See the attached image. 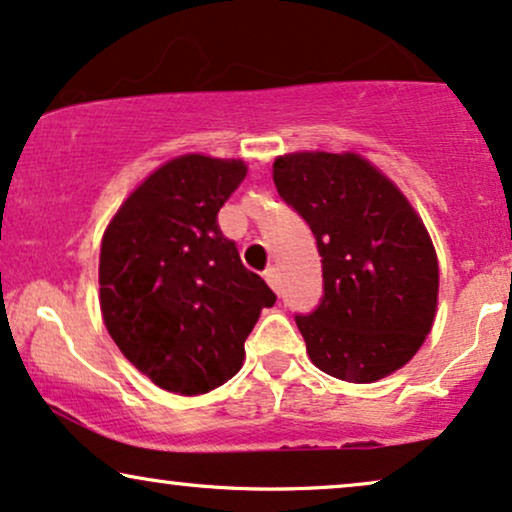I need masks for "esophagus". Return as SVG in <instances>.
<instances>
[{
  "label": "esophagus",
  "instance_id": "esophagus-1",
  "mask_svg": "<svg viewBox=\"0 0 512 512\" xmlns=\"http://www.w3.org/2000/svg\"><path fill=\"white\" fill-rule=\"evenodd\" d=\"M265 280H268V284L272 287V291H275V294H280V291H282L280 270H277V268H268V270H265Z\"/></svg>",
  "mask_w": 512,
  "mask_h": 512
}]
</instances>
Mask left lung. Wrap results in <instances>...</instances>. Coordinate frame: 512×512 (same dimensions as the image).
Here are the masks:
<instances>
[{
    "label": "left lung",
    "instance_id": "left-lung-1",
    "mask_svg": "<svg viewBox=\"0 0 512 512\" xmlns=\"http://www.w3.org/2000/svg\"><path fill=\"white\" fill-rule=\"evenodd\" d=\"M272 181L322 256V301L296 315L310 360L350 383L404 367L433 327L440 287L433 242L407 197L353 152L277 157Z\"/></svg>",
    "mask_w": 512,
    "mask_h": 512
}]
</instances>
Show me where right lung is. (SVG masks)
<instances>
[{"label":"right lung","mask_w":512,"mask_h":512,"mask_svg":"<svg viewBox=\"0 0 512 512\" xmlns=\"http://www.w3.org/2000/svg\"><path fill=\"white\" fill-rule=\"evenodd\" d=\"M244 176L240 159L176 157L131 192L105 230V327L126 360L169 393L202 395L235 376L258 315L277 301L218 228Z\"/></svg>","instance_id":"add662e5"}]
</instances>
